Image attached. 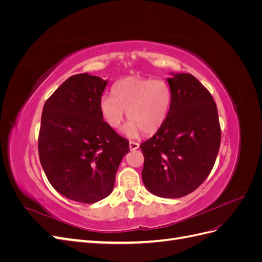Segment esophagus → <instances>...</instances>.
Here are the masks:
<instances>
[{"label":"esophagus","mask_w":262,"mask_h":262,"mask_svg":"<svg viewBox=\"0 0 262 262\" xmlns=\"http://www.w3.org/2000/svg\"><path fill=\"white\" fill-rule=\"evenodd\" d=\"M129 145H130V149H131V150H136V149H138L139 146H140V144L138 143V142H134V141H130Z\"/></svg>","instance_id":"34e87169"}]
</instances>
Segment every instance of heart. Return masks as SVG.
Masks as SVG:
<instances>
[{"label":"heart","instance_id":"heart-1","mask_svg":"<svg viewBox=\"0 0 262 262\" xmlns=\"http://www.w3.org/2000/svg\"><path fill=\"white\" fill-rule=\"evenodd\" d=\"M171 98L170 86L166 81L130 76L113 86L112 97H101L99 110L102 120L113 130L120 128L123 112H126L130 122L125 133L134 138L141 130L153 134L161 128L168 116Z\"/></svg>","mask_w":262,"mask_h":262}]
</instances>
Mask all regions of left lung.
I'll return each mask as SVG.
<instances>
[{"label":"left lung","mask_w":262,"mask_h":262,"mask_svg":"<svg viewBox=\"0 0 262 262\" xmlns=\"http://www.w3.org/2000/svg\"><path fill=\"white\" fill-rule=\"evenodd\" d=\"M171 105L165 122L140 145L142 180L161 198L193 192L211 172L221 144L216 104L198 78L188 73L167 78Z\"/></svg>","instance_id":"1"}]
</instances>
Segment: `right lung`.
Returning <instances> with one entry per match:
<instances>
[{
	"label": "right lung",
	"instance_id": "right-lung-1",
	"mask_svg": "<svg viewBox=\"0 0 262 262\" xmlns=\"http://www.w3.org/2000/svg\"><path fill=\"white\" fill-rule=\"evenodd\" d=\"M107 81L89 73L63 82L46 100L38 153L51 186L70 200L95 203L113 191L129 141L102 120Z\"/></svg>",
	"mask_w": 262,
	"mask_h": 262
}]
</instances>
